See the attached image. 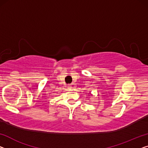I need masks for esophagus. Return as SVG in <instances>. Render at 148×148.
<instances>
[{"mask_svg":"<svg viewBox=\"0 0 148 148\" xmlns=\"http://www.w3.org/2000/svg\"><path fill=\"white\" fill-rule=\"evenodd\" d=\"M73 86H73V84H71V85H70V86H68V89H69V90H72V88H73Z\"/></svg>","mask_w":148,"mask_h":148,"instance_id":"esophagus-1","label":"esophagus"}]
</instances>
